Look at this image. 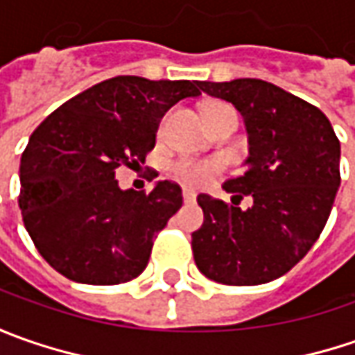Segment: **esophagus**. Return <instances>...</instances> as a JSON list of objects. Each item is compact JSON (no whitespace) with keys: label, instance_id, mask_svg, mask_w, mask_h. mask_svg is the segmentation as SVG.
I'll use <instances>...</instances> for the list:
<instances>
[{"label":"esophagus","instance_id":"34e87169","mask_svg":"<svg viewBox=\"0 0 355 355\" xmlns=\"http://www.w3.org/2000/svg\"><path fill=\"white\" fill-rule=\"evenodd\" d=\"M198 198V193L193 191V189H189V187H184V201L185 203H193Z\"/></svg>","mask_w":355,"mask_h":355}]
</instances>
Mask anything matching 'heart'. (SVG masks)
<instances>
[{
  "label": "heart",
  "mask_w": 355,
  "mask_h": 355,
  "mask_svg": "<svg viewBox=\"0 0 355 355\" xmlns=\"http://www.w3.org/2000/svg\"><path fill=\"white\" fill-rule=\"evenodd\" d=\"M211 106L215 104H207L205 110ZM219 170H221V164L215 159H191V157H180V159L171 162L170 166L173 178H178L180 182L187 185L207 184Z\"/></svg>",
  "instance_id": "heart-1"
}]
</instances>
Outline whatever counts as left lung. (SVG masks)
<instances>
[{"label":"left lung","mask_w":355,"mask_h":355,"mask_svg":"<svg viewBox=\"0 0 355 355\" xmlns=\"http://www.w3.org/2000/svg\"><path fill=\"white\" fill-rule=\"evenodd\" d=\"M245 120V171L223 184L233 205L199 193L203 225L191 233L193 259L207 279L251 286L286 275L318 241L340 187V142L316 106L259 78L201 80ZM253 198L249 210L234 199Z\"/></svg>","instance_id":"left-lung-1"}]
</instances>
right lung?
Masks as SVG:
<instances>
[{
    "instance_id": "1",
    "label": "right lung",
    "mask_w": 355,
    "mask_h": 355,
    "mask_svg": "<svg viewBox=\"0 0 355 355\" xmlns=\"http://www.w3.org/2000/svg\"><path fill=\"white\" fill-rule=\"evenodd\" d=\"M199 80L114 76L59 106L21 156L19 207L37 251L62 277L120 284L142 272L156 235L184 203L182 187L120 189L116 170L156 146L171 106L199 96Z\"/></svg>"
}]
</instances>
